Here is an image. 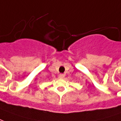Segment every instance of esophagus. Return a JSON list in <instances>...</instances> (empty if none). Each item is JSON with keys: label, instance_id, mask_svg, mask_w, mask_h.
<instances>
[{"label": "esophagus", "instance_id": "obj_1", "mask_svg": "<svg viewBox=\"0 0 121 121\" xmlns=\"http://www.w3.org/2000/svg\"><path fill=\"white\" fill-rule=\"evenodd\" d=\"M59 78H65V74H60L59 75Z\"/></svg>", "mask_w": 121, "mask_h": 121}]
</instances>
